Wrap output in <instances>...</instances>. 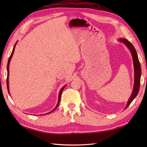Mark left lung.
<instances>
[{"instance_id": "left-lung-1", "label": "left lung", "mask_w": 147, "mask_h": 147, "mask_svg": "<svg viewBox=\"0 0 147 147\" xmlns=\"http://www.w3.org/2000/svg\"><path fill=\"white\" fill-rule=\"evenodd\" d=\"M118 41L123 43L130 50L132 59H133V63H134V88H133L132 92L130 98L129 99L127 105L126 106L125 109L128 107L129 105L132 102V101L134 99L135 97L137 96L138 92L139 91L140 88V77H141V67H140V64L139 63V58H138V56L137 54V52L136 51V49L132 45V44L129 42L126 38H119Z\"/></svg>"}]
</instances>
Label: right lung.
Returning <instances> with one entry per match:
<instances>
[{
	"label": "right lung",
	"mask_w": 147,
	"mask_h": 147,
	"mask_svg": "<svg viewBox=\"0 0 147 147\" xmlns=\"http://www.w3.org/2000/svg\"><path fill=\"white\" fill-rule=\"evenodd\" d=\"M16 43H17V42H16V43L15 44V45H14V47H13V51H12V53H11V55H10V57H9V59H8V63H7V90H8V93H9V94L10 95V91H9V86H8V77H9V65H10V61H11V57H12V56H13V53H14V51H15V47H16ZM65 86H64L63 88H62L61 89V90H60V92H59V97H58V102H57V105H56V106L55 107V108L53 109L52 111H51V112H48V113H46V114H48V113H51L52 112H53V111H54L57 107H58V105H59V102H60V100H61V94H62V92H63V90L64 89V88H65Z\"/></svg>",
	"instance_id": "add662e5"
}]
</instances>
